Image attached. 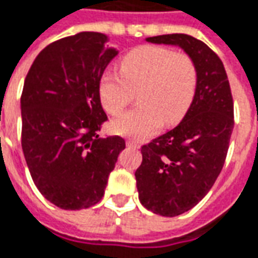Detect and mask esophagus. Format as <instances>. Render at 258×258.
Here are the masks:
<instances>
[{
	"label": "esophagus",
	"instance_id": "34e87169",
	"mask_svg": "<svg viewBox=\"0 0 258 258\" xmlns=\"http://www.w3.org/2000/svg\"><path fill=\"white\" fill-rule=\"evenodd\" d=\"M126 146L133 147V149H139L140 145L139 143H136V142H133V140H127V142H126Z\"/></svg>",
	"mask_w": 258,
	"mask_h": 258
}]
</instances>
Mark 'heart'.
<instances>
[{"mask_svg":"<svg viewBox=\"0 0 258 258\" xmlns=\"http://www.w3.org/2000/svg\"><path fill=\"white\" fill-rule=\"evenodd\" d=\"M120 73L106 72L99 84L105 111L119 115L139 91V106L112 122V131L136 140L154 136L163 125H175L192 105L198 70L192 58L163 46H142L129 51Z\"/></svg>","mask_w":258,"mask_h":258,"instance_id":"b5f03b06","label":"heart"}]
</instances>
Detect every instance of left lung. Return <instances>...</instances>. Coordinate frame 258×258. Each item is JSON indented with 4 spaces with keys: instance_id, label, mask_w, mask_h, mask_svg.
I'll return each instance as SVG.
<instances>
[{
    "instance_id": "8db88e82",
    "label": "left lung",
    "mask_w": 258,
    "mask_h": 258,
    "mask_svg": "<svg viewBox=\"0 0 258 258\" xmlns=\"http://www.w3.org/2000/svg\"><path fill=\"white\" fill-rule=\"evenodd\" d=\"M146 40L180 46L198 70L191 108L173 131L142 146L135 173L142 205L173 218L195 207L221 174L234 125L233 98L222 60L204 42L185 33Z\"/></svg>"
}]
</instances>
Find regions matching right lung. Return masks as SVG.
Returning <instances> with one entry per match:
<instances>
[{"mask_svg": "<svg viewBox=\"0 0 258 258\" xmlns=\"http://www.w3.org/2000/svg\"><path fill=\"white\" fill-rule=\"evenodd\" d=\"M108 37L80 32L46 46L25 78L22 150L37 189L53 205L77 211L102 200L125 140L99 138L106 113L99 83L118 51Z\"/></svg>", "mask_w": 258, "mask_h": 258, "instance_id": "1", "label": "right lung"}]
</instances>
